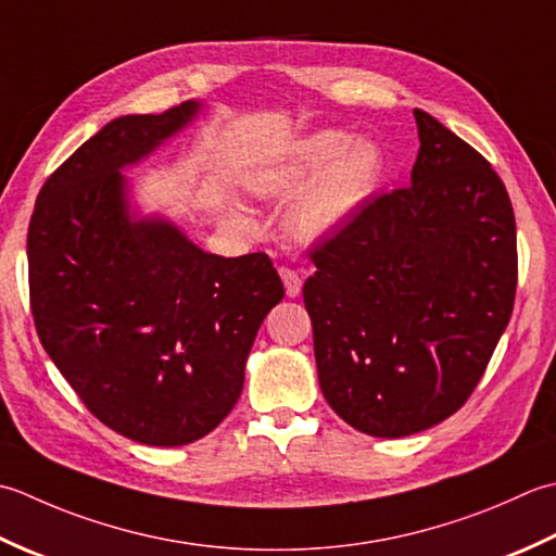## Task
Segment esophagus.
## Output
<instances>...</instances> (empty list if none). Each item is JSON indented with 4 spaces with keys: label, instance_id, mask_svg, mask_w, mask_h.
<instances>
[{
    "label": "esophagus",
    "instance_id": "34e87169",
    "mask_svg": "<svg viewBox=\"0 0 556 556\" xmlns=\"http://www.w3.org/2000/svg\"><path fill=\"white\" fill-rule=\"evenodd\" d=\"M278 274H280L282 282H286V292H288V298H298V294L302 292V278H300L298 270L290 268V266H280V268H278Z\"/></svg>",
    "mask_w": 556,
    "mask_h": 556
}]
</instances>
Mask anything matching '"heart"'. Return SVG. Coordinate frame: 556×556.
I'll return each mask as SVG.
<instances>
[{
  "mask_svg": "<svg viewBox=\"0 0 556 556\" xmlns=\"http://www.w3.org/2000/svg\"><path fill=\"white\" fill-rule=\"evenodd\" d=\"M381 177V153L365 139L341 129H321L292 143L280 161L256 177L264 197H290L313 182L294 201L290 228L300 237H321L353 215Z\"/></svg>",
  "mask_w": 556,
  "mask_h": 556,
  "instance_id": "b5f03b06",
  "label": "heart"
}]
</instances>
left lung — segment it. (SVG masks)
<instances>
[{
  "instance_id": "left-lung-1",
  "label": "left lung",
  "mask_w": 556,
  "mask_h": 556,
  "mask_svg": "<svg viewBox=\"0 0 556 556\" xmlns=\"http://www.w3.org/2000/svg\"><path fill=\"white\" fill-rule=\"evenodd\" d=\"M413 185L316 244L302 288L321 393L369 437H407L463 407L511 319L518 252L502 177L415 110Z\"/></svg>"
}]
</instances>
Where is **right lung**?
Listing matches in <instances>:
<instances>
[{"mask_svg":"<svg viewBox=\"0 0 556 556\" xmlns=\"http://www.w3.org/2000/svg\"><path fill=\"white\" fill-rule=\"evenodd\" d=\"M112 119L45 179L28 225L30 312L45 353L100 422L185 446L240 399L258 326L282 300L268 254L201 252L175 225L134 220L119 169L197 115Z\"/></svg>","mask_w":556,"mask_h":556,"instance_id":"right-lung-1","label":"right lung"}]
</instances>
